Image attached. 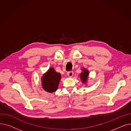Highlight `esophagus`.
Instances as JSON below:
<instances>
[{
  "mask_svg": "<svg viewBox=\"0 0 131 131\" xmlns=\"http://www.w3.org/2000/svg\"><path fill=\"white\" fill-rule=\"evenodd\" d=\"M67 75L69 77H72L73 75V71H69L67 73Z\"/></svg>",
  "mask_w": 131,
  "mask_h": 131,
  "instance_id": "esophagus-1",
  "label": "esophagus"
}]
</instances>
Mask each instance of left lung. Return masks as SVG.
<instances>
[{
	"label": "left lung",
	"instance_id": "obj_1",
	"mask_svg": "<svg viewBox=\"0 0 131 131\" xmlns=\"http://www.w3.org/2000/svg\"><path fill=\"white\" fill-rule=\"evenodd\" d=\"M81 71L82 72L80 74V79L82 83L87 84L89 78V71L86 68H82Z\"/></svg>",
	"mask_w": 131,
	"mask_h": 131
}]
</instances>
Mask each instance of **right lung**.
<instances>
[{"mask_svg":"<svg viewBox=\"0 0 131 131\" xmlns=\"http://www.w3.org/2000/svg\"><path fill=\"white\" fill-rule=\"evenodd\" d=\"M61 78V74L57 72L53 67H51L41 77V83L43 89L45 91L50 93H53L56 91Z\"/></svg>","mask_w":131,"mask_h":131,"instance_id":"right-lung-1","label":"right lung"}]
</instances>
